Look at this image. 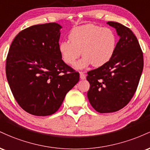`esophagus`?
<instances>
[{
  "label": "esophagus",
  "instance_id": "1",
  "mask_svg": "<svg viewBox=\"0 0 150 150\" xmlns=\"http://www.w3.org/2000/svg\"><path fill=\"white\" fill-rule=\"evenodd\" d=\"M80 77L81 80H85L86 78V75L85 74L83 73V72H80Z\"/></svg>",
  "mask_w": 150,
  "mask_h": 150
}]
</instances>
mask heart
I'll use <instances>...</instances> for the list:
<instances>
[{"mask_svg": "<svg viewBox=\"0 0 150 150\" xmlns=\"http://www.w3.org/2000/svg\"><path fill=\"white\" fill-rule=\"evenodd\" d=\"M69 42H61L58 45L61 58L65 64L73 65L82 53L83 58L75 68L82 69L92 65L101 67L106 65L114 54L116 36L108 27L88 24L75 27L68 35Z\"/></svg>", "mask_w": 150, "mask_h": 150, "instance_id": "obj_1", "label": "heart"}]
</instances>
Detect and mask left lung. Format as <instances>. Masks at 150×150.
<instances>
[{"label": "left lung", "instance_id": "8db88e82", "mask_svg": "<svg viewBox=\"0 0 150 150\" xmlns=\"http://www.w3.org/2000/svg\"><path fill=\"white\" fill-rule=\"evenodd\" d=\"M120 39L111 59L106 65L90 70L87 80L90 87L87 97L97 112L111 113L128 104L136 92L143 70V53L130 29L108 22Z\"/></svg>", "mask_w": 150, "mask_h": 150}]
</instances>
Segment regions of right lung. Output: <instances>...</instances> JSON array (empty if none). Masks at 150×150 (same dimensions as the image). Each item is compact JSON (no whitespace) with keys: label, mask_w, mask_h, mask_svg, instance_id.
<instances>
[{"label":"right lung","mask_w":150,"mask_h":150,"mask_svg":"<svg viewBox=\"0 0 150 150\" xmlns=\"http://www.w3.org/2000/svg\"><path fill=\"white\" fill-rule=\"evenodd\" d=\"M58 23L33 25L19 32L6 59L8 84L15 100L30 114L46 116L58 111L80 79L62 60Z\"/></svg>","instance_id":"1"}]
</instances>
